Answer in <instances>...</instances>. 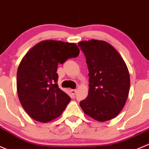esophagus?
I'll use <instances>...</instances> for the list:
<instances>
[{"label":"esophagus","instance_id":"obj_1","mask_svg":"<svg viewBox=\"0 0 149 149\" xmlns=\"http://www.w3.org/2000/svg\"><path fill=\"white\" fill-rule=\"evenodd\" d=\"M70 92H71L72 95H76V89H71V90H70Z\"/></svg>","mask_w":149,"mask_h":149}]
</instances>
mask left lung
<instances>
[{"mask_svg":"<svg viewBox=\"0 0 149 149\" xmlns=\"http://www.w3.org/2000/svg\"><path fill=\"white\" fill-rule=\"evenodd\" d=\"M86 57L89 93L80 102L85 113L99 122L116 117L129 95L128 68L117 51L103 41L92 39L78 44Z\"/></svg>","mask_w":149,"mask_h":149,"instance_id":"8db88e82","label":"left lung"}]
</instances>
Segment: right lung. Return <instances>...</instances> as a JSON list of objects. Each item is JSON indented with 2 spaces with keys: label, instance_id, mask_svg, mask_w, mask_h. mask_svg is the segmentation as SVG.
<instances>
[{
  "label": "right lung",
  "instance_id": "add662e5",
  "mask_svg": "<svg viewBox=\"0 0 149 149\" xmlns=\"http://www.w3.org/2000/svg\"><path fill=\"white\" fill-rule=\"evenodd\" d=\"M76 44L47 40L33 47L22 60L17 73V88L22 106L38 122L56 119L71 98L57 84L58 64L79 56Z\"/></svg>",
  "mask_w": 149,
  "mask_h": 149
}]
</instances>
